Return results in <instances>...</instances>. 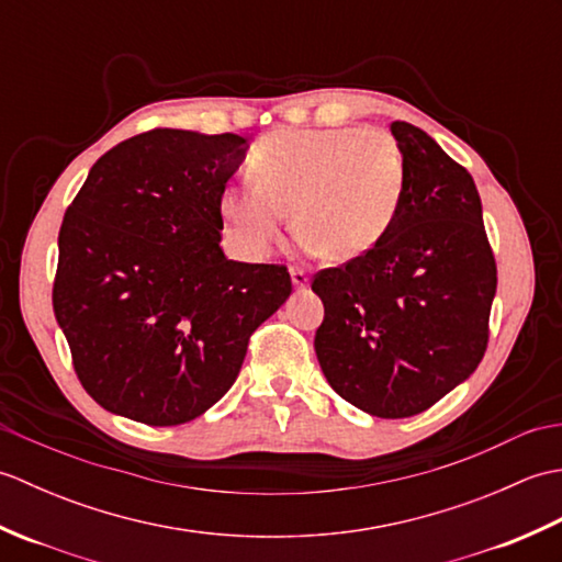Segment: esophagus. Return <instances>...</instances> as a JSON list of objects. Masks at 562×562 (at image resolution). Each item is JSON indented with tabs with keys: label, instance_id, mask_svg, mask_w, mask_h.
<instances>
[{
	"label": "esophagus",
	"instance_id": "obj_1",
	"mask_svg": "<svg viewBox=\"0 0 562 562\" xmlns=\"http://www.w3.org/2000/svg\"><path fill=\"white\" fill-rule=\"evenodd\" d=\"M290 274H292L294 290H306V288H308V274H306L302 268H292Z\"/></svg>",
	"mask_w": 562,
	"mask_h": 562
}]
</instances>
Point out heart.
<instances>
[{"mask_svg": "<svg viewBox=\"0 0 562 562\" xmlns=\"http://www.w3.org/2000/svg\"><path fill=\"white\" fill-rule=\"evenodd\" d=\"M254 183L226 186L220 212L250 256L268 254L292 210L308 248L328 262L367 256L391 232L405 159L384 130H274L248 154Z\"/></svg>", "mask_w": 562, "mask_h": 562, "instance_id": "heart-1", "label": "heart"}]
</instances>
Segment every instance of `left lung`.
Here are the masks:
<instances>
[{"instance_id":"8db88e82","label":"left lung","mask_w":562,"mask_h":562,"mask_svg":"<svg viewBox=\"0 0 562 562\" xmlns=\"http://www.w3.org/2000/svg\"><path fill=\"white\" fill-rule=\"evenodd\" d=\"M405 193L367 256L321 270L326 316L314 348L333 391L376 417L427 411L469 379L487 348L497 268L471 173L411 123H391Z\"/></svg>"}]
</instances>
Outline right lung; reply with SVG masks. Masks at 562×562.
<instances>
[{
    "label": "right lung",
    "instance_id": "add662e5",
    "mask_svg": "<svg viewBox=\"0 0 562 562\" xmlns=\"http://www.w3.org/2000/svg\"><path fill=\"white\" fill-rule=\"evenodd\" d=\"M248 139L149 130L91 166L59 226L53 288L75 372L109 413L195 420L292 294L284 266L224 256L220 195Z\"/></svg>",
    "mask_w": 562,
    "mask_h": 562
}]
</instances>
